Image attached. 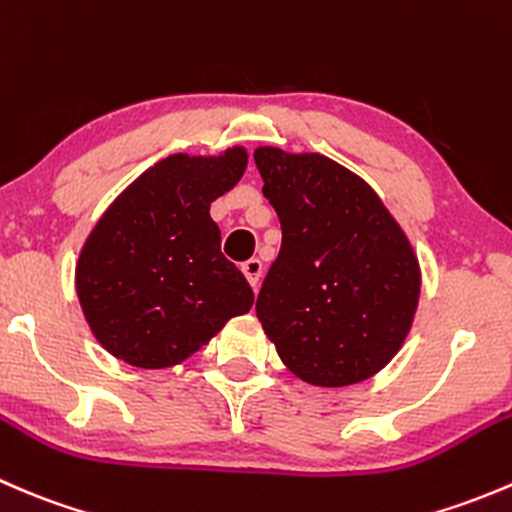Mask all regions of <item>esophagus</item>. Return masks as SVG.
Listing matches in <instances>:
<instances>
[{
	"label": "esophagus",
	"mask_w": 512,
	"mask_h": 512,
	"mask_svg": "<svg viewBox=\"0 0 512 512\" xmlns=\"http://www.w3.org/2000/svg\"><path fill=\"white\" fill-rule=\"evenodd\" d=\"M242 272H245L247 282H250L252 287L260 285V277H262V262L257 260V257H252V260L242 262Z\"/></svg>",
	"instance_id": "34e87169"
}]
</instances>
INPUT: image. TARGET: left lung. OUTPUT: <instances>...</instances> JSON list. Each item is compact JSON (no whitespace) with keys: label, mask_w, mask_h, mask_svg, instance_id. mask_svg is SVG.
<instances>
[{"label":"left lung","mask_w":512,"mask_h":512,"mask_svg":"<svg viewBox=\"0 0 512 512\" xmlns=\"http://www.w3.org/2000/svg\"><path fill=\"white\" fill-rule=\"evenodd\" d=\"M282 225L257 319L294 376L349 386L384 369L409 337L421 267L366 180L319 153L255 151Z\"/></svg>","instance_id":"obj_1"}]
</instances>
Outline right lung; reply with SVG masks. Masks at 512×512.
<instances>
[{
    "label": "right lung",
    "instance_id": "add662e5",
    "mask_svg": "<svg viewBox=\"0 0 512 512\" xmlns=\"http://www.w3.org/2000/svg\"><path fill=\"white\" fill-rule=\"evenodd\" d=\"M247 151L173 156L138 175L98 218L76 262L96 342L138 369H168L205 347L255 294L220 252L210 203L237 185Z\"/></svg>",
    "mask_w": 512,
    "mask_h": 512
}]
</instances>
